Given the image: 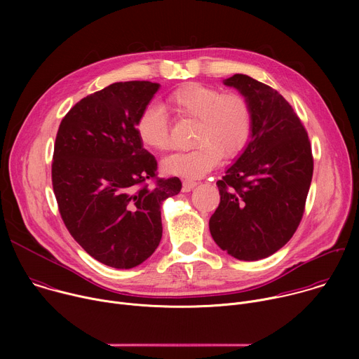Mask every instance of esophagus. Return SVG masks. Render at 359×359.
Segmentation results:
<instances>
[{"label": "esophagus", "mask_w": 359, "mask_h": 359, "mask_svg": "<svg viewBox=\"0 0 359 359\" xmlns=\"http://www.w3.org/2000/svg\"><path fill=\"white\" fill-rule=\"evenodd\" d=\"M197 186V182L194 180H183V191H190Z\"/></svg>", "instance_id": "1"}]
</instances>
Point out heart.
<instances>
[{
    "mask_svg": "<svg viewBox=\"0 0 359 359\" xmlns=\"http://www.w3.org/2000/svg\"><path fill=\"white\" fill-rule=\"evenodd\" d=\"M168 105L179 118L196 121V146L162 161V170L168 175L198 179L219 165L222 155L227 159L238 156L251 137L252 109L241 93H222L208 85L187 83L168 96ZM135 129L143 146L153 150L169 149L170 122L159 107H144Z\"/></svg>",
    "mask_w": 359,
    "mask_h": 359,
    "instance_id": "b5f03b06",
    "label": "heart"
}]
</instances>
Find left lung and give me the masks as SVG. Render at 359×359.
Wrapping results in <instances>:
<instances>
[{"mask_svg": "<svg viewBox=\"0 0 359 359\" xmlns=\"http://www.w3.org/2000/svg\"><path fill=\"white\" fill-rule=\"evenodd\" d=\"M224 85L247 97L254 122L245 149L217 182L220 204L209 227L227 254L255 262L285 245L302 219L314 170L311 144L276 89L243 74Z\"/></svg>", "mask_w": 359, "mask_h": 359, "instance_id": "obj_1", "label": "left lung"}]
</instances>
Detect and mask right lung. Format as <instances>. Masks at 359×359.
Wrapping results in <instances>:
<instances>
[{
    "mask_svg": "<svg viewBox=\"0 0 359 359\" xmlns=\"http://www.w3.org/2000/svg\"><path fill=\"white\" fill-rule=\"evenodd\" d=\"M161 88L149 81L116 82L88 95L62 119L54 146L53 187L61 217L76 243L99 263L133 269L162 238V203L182 189L157 179L158 162L135 129Z\"/></svg>",
    "mask_w": 359,
    "mask_h": 359,
    "instance_id": "1",
    "label": "right lung"
}]
</instances>
